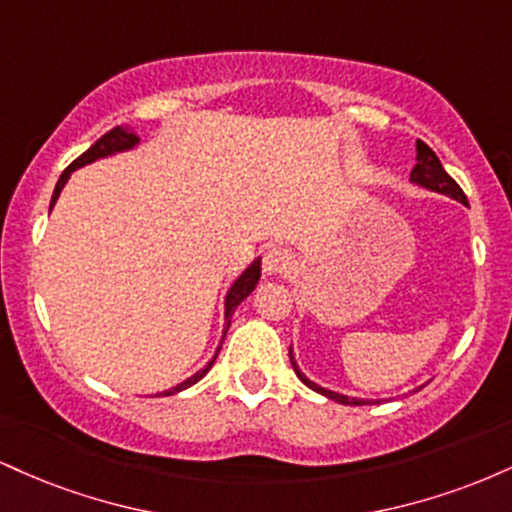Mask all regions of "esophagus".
I'll return each mask as SVG.
<instances>
[{
	"instance_id": "esophagus-1",
	"label": "esophagus",
	"mask_w": 512,
	"mask_h": 512,
	"mask_svg": "<svg viewBox=\"0 0 512 512\" xmlns=\"http://www.w3.org/2000/svg\"><path fill=\"white\" fill-rule=\"evenodd\" d=\"M262 269L267 276H279L293 269V255L286 248H269L264 252Z\"/></svg>"
}]
</instances>
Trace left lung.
<instances>
[{"instance_id": "obj_1", "label": "left lung", "mask_w": 512, "mask_h": 512, "mask_svg": "<svg viewBox=\"0 0 512 512\" xmlns=\"http://www.w3.org/2000/svg\"><path fill=\"white\" fill-rule=\"evenodd\" d=\"M409 180H411V182H416V185L426 187V190H431V192H440V195H448V197H452V199H457V202L467 204V195H464V192H462V187L457 185V182L452 180L448 173H445L443 163H440V161H438V156L433 154L431 146L421 142V139H419V142H416V166H414V170H411ZM289 358H291V366H293V370H296V375H298V378L303 380L305 385L310 387V390L320 392V395L330 397L332 402H339V404H356V407H361V404H373V399L346 397V395H339V392L327 390V387H320L317 383H313V380L305 378V375L301 373V368H298V366H296V361H293L291 349H289Z\"/></svg>"}]
</instances>
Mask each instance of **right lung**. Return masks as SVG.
I'll list each match as a JSON object with an SVG mask.
<instances>
[{
  "instance_id": "1",
  "label": "right lung",
  "mask_w": 512,
  "mask_h": 512,
  "mask_svg": "<svg viewBox=\"0 0 512 512\" xmlns=\"http://www.w3.org/2000/svg\"><path fill=\"white\" fill-rule=\"evenodd\" d=\"M137 144H139V137H137V134L132 132V129H125V127H113V129H110V132H105L103 137L98 139V142L91 146V149L84 151V154H81L79 158H76V161L72 163V166H69V168H64V173L60 175V180H57V185H55V192H52V199H50V209L55 207V202H57V197H60L62 187L67 185L69 175H72L76 168H81V166H88V163L98 161V158H105V156L120 154V151L134 149V146H137ZM260 264H262V262H260V257H257V260L252 262L250 267L245 269V272L240 274L236 281H233V286H231V289H228V293H226V327H223V337H226V330H228V325H231V315H233V310H236L238 305L243 303L245 298H248L252 291H255L257 281H260V274H262V267H260ZM221 342H223V339H221ZM219 351H221V346H219V349H216L214 358H211V361L207 363V368L197 370V373L192 375V378H187L185 383H180V385L170 387V390L161 392V395H175V392H180V390H187V387H192V385H195V383H199V380H202L204 375L209 373V368L214 366V361H216V356H219Z\"/></svg>"
}]
</instances>
